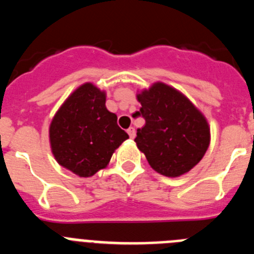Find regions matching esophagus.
Here are the masks:
<instances>
[{
    "mask_svg": "<svg viewBox=\"0 0 254 254\" xmlns=\"http://www.w3.org/2000/svg\"><path fill=\"white\" fill-rule=\"evenodd\" d=\"M127 133L129 134V137L131 138H134V136H136V131H134L133 127H129V128L127 129Z\"/></svg>",
    "mask_w": 254,
    "mask_h": 254,
    "instance_id": "esophagus-1",
    "label": "esophagus"
}]
</instances>
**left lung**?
Returning <instances> with one entry per match:
<instances>
[{
  "label": "left lung",
  "mask_w": 254,
  "mask_h": 254,
  "mask_svg": "<svg viewBox=\"0 0 254 254\" xmlns=\"http://www.w3.org/2000/svg\"><path fill=\"white\" fill-rule=\"evenodd\" d=\"M145 126L134 142L155 172L181 177L201 161L210 145L207 120L185 94L155 82L137 94Z\"/></svg>",
  "instance_id": "left-lung-1"
}]
</instances>
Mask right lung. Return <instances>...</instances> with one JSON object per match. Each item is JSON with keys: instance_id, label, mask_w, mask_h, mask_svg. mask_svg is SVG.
Segmentation results:
<instances>
[{"instance_id": "add662e5", "label": "right lung", "mask_w": 254, "mask_h": 254, "mask_svg": "<svg viewBox=\"0 0 254 254\" xmlns=\"http://www.w3.org/2000/svg\"><path fill=\"white\" fill-rule=\"evenodd\" d=\"M107 94L91 82L78 86L61 105L49 126L52 154L61 167L82 178L104 169L128 138L117 116L105 107Z\"/></svg>"}]
</instances>
